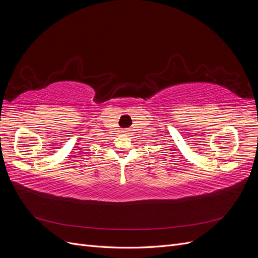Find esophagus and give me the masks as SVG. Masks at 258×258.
Instances as JSON below:
<instances>
[{"instance_id": "esophagus-1", "label": "esophagus", "mask_w": 258, "mask_h": 258, "mask_svg": "<svg viewBox=\"0 0 258 258\" xmlns=\"http://www.w3.org/2000/svg\"><path fill=\"white\" fill-rule=\"evenodd\" d=\"M123 132H126V131H123Z\"/></svg>"}]
</instances>
